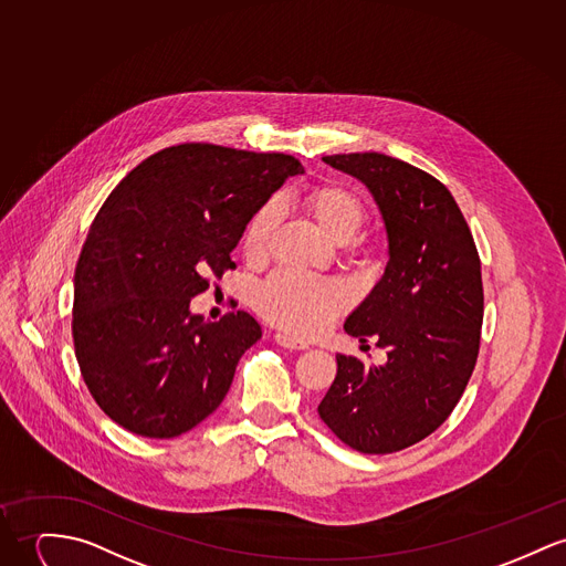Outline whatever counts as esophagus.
<instances>
[{"mask_svg":"<svg viewBox=\"0 0 566 566\" xmlns=\"http://www.w3.org/2000/svg\"><path fill=\"white\" fill-rule=\"evenodd\" d=\"M275 343H277L280 347L291 348V350H305V348L310 347L304 340H297V338H293L291 334H282V332L275 334Z\"/></svg>","mask_w":566,"mask_h":566,"instance_id":"obj_1","label":"esophagus"}]
</instances>
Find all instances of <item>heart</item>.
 Returning a JSON list of instances; mask_svg holds the SVG:
<instances>
[{
	"label": "heart",
	"instance_id": "1",
	"mask_svg": "<svg viewBox=\"0 0 566 566\" xmlns=\"http://www.w3.org/2000/svg\"><path fill=\"white\" fill-rule=\"evenodd\" d=\"M305 209L334 241H348L366 219L364 200L343 185H321L305 193ZM280 218V205L266 202L250 219L243 234V250L250 256H262L269 248L271 232ZM347 286L332 277H312L293 271H277L254 291V305L262 316L295 334H321L340 312L347 310Z\"/></svg>",
	"mask_w": 566,
	"mask_h": 566
}]
</instances>
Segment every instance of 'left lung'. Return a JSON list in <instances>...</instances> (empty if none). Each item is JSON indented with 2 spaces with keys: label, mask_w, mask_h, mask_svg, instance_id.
Masks as SVG:
<instances>
[{
  "label": "left lung",
  "mask_w": 566,
  "mask_h": 566,
  "mask_svg": "<svg viewBox=\"0 0 566 566\" xmlns=\"http://www.w3.org/2000/svg\"><path fill=\"white\" fill-rule=\"evenodd\" d=\"M323 161L366 185L390 259L345 321L348 336L361 345L373 336L388 361L366 366L338 353L318 416L353 450L390 454L443 424L472 377L484 304L479 252L452 193L433 176L381 153Z\"/></svg>",
  "instance_id": "left-lung-1"
}]
</instances>
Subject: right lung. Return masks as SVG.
I'll return each instance as SVG.
<instances>
[{
	"mask_svg": "<svg viewBox=\"0 0 566 566\" xmlns=\"http://www.w3.org/2000/svg\"><path fill=\"white\" fill-rule=\"evenodd\" d=\"M295 175L304 166L291 155L178 144L107 196L75 266L73 340L87 390L116 424L170 439L221 405L261 325L243 310L211 323L189 302L234 266L245 226Z\"/></svg>",
	"mask_w": 566,
	"mask_h": 566,
	"instance_id": "obj_1",
	"label": "right lung"
}]
</instances>
